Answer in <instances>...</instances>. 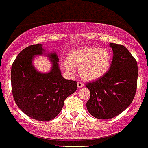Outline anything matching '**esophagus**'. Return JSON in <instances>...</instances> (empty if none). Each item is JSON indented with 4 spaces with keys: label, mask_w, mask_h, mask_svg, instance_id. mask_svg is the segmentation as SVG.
Listing matches in <instances>:
<instances>
[{
    "label": "esophagus",
    "mask_w": 148,
    "mask_h": 148,
    "mask_svg": "<svg viewBox=\"0 0 148 148\" xmlns=\"http://www.w3.org/2000/svg\"><path fill=\"white\" fill-rule=\"evenodd\" d=\"M77 86H78V88H82L84 86V84L82 82H81V81H78L77 82Z\"/></svg>",
    "instance_id": "obj_1"
}]
</instances>
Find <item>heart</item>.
Segmentation results:
<instances>
[{
	"instance_id": "obj_1",
	"label": "heart",
	"mask_w": 148,
	"mask_h": 148,
	"mask_svg": "<svg viewBox=\"0 0 148 148\" xmlns=\"http://www.w3.org/2000/svg\"><path fill=\"white\" fill-rule=\"evenodd\" d=\"M112 61L109 50L89 46L70 51L68 58L62 61V64L68 71H73L74 67H79L81 78L86 81H95L106 74Z\"/></svg>"
}]
</instances>
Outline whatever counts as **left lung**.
I'll return each instance as SVG.
<instances>
[{"label": "left lung", "instance_id": "8db88e82", "mask_svg": "<svg viewBox=\"0 0 148 148\" xmlns=\"http://www.w3.org/2000/svg\"><path fill=\"white\" fill-rule=\"evenodd\" d=\"M113 59L110 69L97 81L86 85L90 92L88 112L97 119H111L124 112L136 94L137 62L126 47L110 43Z\"/></svg>", "mask_w": 148, "mask_h": 148}]
</instances>
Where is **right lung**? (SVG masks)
<instances>
[{"instance_id":"add662e5","label":"right lung","mask_w":148,"mask_h":148,"mask_svg":"<svg viewBox=\"0 0 148 148\" xmlns=\"http://www.w3.org/2000/svg\"><path fill=\"white\" fill-rule=\"evenodd\" d=\"M49 58L51 68L47 73L38 71L33 61L36 55ZM56 52L46 53L42 44L25 47L17 55L11 71L14 101L22 112L40 121H49L60 113L65 99L77 89L76 81L62 75Z\"/></svg>"}]
</instances>
